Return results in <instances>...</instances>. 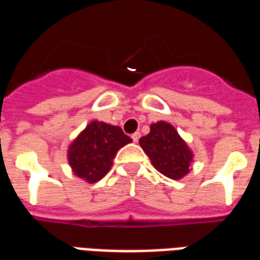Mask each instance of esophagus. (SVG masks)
Listing matches in <instances>:
<instances>
[{"label": "esophagus", "instance_id": "34e87169", "mask_svg": "<svg viewBox=\"0 0 260 260\" xmlns=\"http://www.w3.org/2000/svg\"><path fill=\"white\" fill-rule=\"evenodd\" d=\"M139 138H141V134H139V132H135V134L132 135V141L138 142L139 141Z\"/></svg>", "mask_w": 260, "mask_h": 260}]
</instances>
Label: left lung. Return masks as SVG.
I'll use <instances>...</instances> for the list:
<instances>
[{
	"instance_id": "obj_1",
	"label": "left lung",
	"mask_w": 260,
	"mask_h": 260,
	"mask_svg": "<svg viewBox=\"0 0 260 260\" xmlns=\"http://www.w3.org/2000/svg\"><path fill=\"white\" fill-rule=\"evenodd\" d=\"M139 145L146 153L153 167L171 180L184 178L193 163V152L178 131L166 121L150 125V132L139 139Z\"/></svg>"
}]
</instances>
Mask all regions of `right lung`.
I'll return each instance as SVG.
<instances>
[{
  "instance_id": "1",
  "label": "right lung",
  "mask_w": 260,
  "mask_h": 260,
  "mask_svg": "<svg viewBox=\"0 0 260 260\" xmlns=\"http://www.w3.org/2000/svg\"><path fill=\"white\" fill-rule=\"evenodd\" d=\"M131 142L119 126L94 119L69 145V167L78 178L94 184L110 171L119 149Z\"/></svg>"
}]
</instances>
